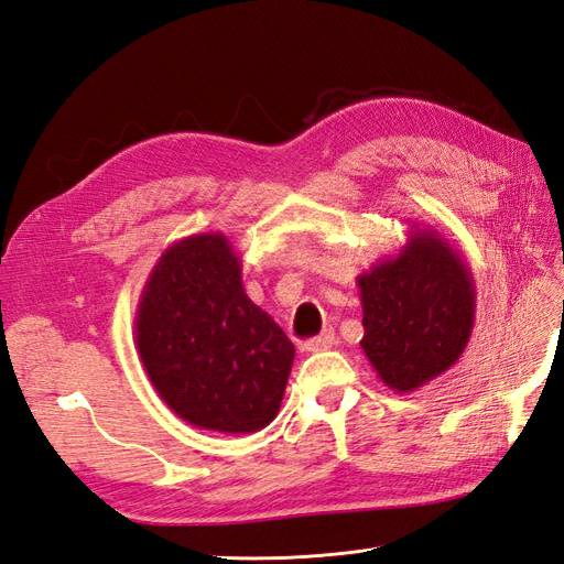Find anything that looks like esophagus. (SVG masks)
<instances>
[{
	"mask_svg": "<svg viewBox=\"0 0 564 564\" xmlns=\"http://www.w3.org/2000/svg\"><path fill=\"white\" fill-rule=\"evenodd\" d=\"M334 346V332L332 329H324L319 336L305 340L303 344V350L305 352H319V350H327Z\"/></svg>",
	"mask_w": 564,
	"mask_h": 564,
	"instance_id": "34e87169",
	"label": "esophagus"
}]
</instances>
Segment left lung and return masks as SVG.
Instances as JSON below:
<instances>
[{
    "label": "left lung",
    "instance_id": "1",
    "mask_svg": "<svg viewBox=\"0 0 564 564\" xmlns=\"http://www.w3.org/2000/svg\"><path fill=\"white\" fill-rule=\"evenodd\" d=\"M365 336L377 377L414 392L464 355L475 324V280L464 253L435 228H409L398 253L357 278Z\"/></svg>",
    "mask_w": 564,
    "mask_h": 564
}]
</instances>
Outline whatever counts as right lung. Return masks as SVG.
I'll return each mask as SVG.
<instances>
[{
    "instance_id": "add662e5",
    "label": "right lung",
    "mask_w": 564,
    "mask_h": 564,
    "mask_svg": "<svg viewBox=\"0 0 564 564\" xmlns=\"http://www.w3.org/2000/svg\"><path fill=\"white\" fill-rule=\"evenodd\" d=\"M152 388L195 429L245 435L278 416L294 344L242 286L224 232L169 245L152 265L133 319Z\"/></svg>"
}]
</instances>
